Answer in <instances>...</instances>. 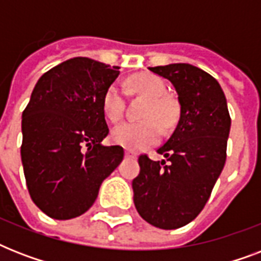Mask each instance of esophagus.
Wrapping results in <instances>:
<instances>
[{"label":"esophagus","mask_w":261,"mask_h":261,"mask_svg":"<svg viewBox=\"0 0 261 261\" xmlns=\"http://www.w3.org/2000/svg\"><path fill=\"white\" fill-rule=\"evenodd\" d=\"M126 157H128V159H137V153L133 150H126Z\"/></svg>","instance_id":"34e87169"}]
</instances>
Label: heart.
<instances>
[{
	"mask_svg": "<svg viewBox=\"0 0 261 261\" xmlns=\"http://www.w3.org/2000/svg\"><path fill=\"white\" fill-rule=\"evenodd\" d=\"M127 87L147 98L141 119L142 122H126L115 127L111 138L120 146L138 150L142 147L154 145L160 138L161 130L171 131L180 118V107L173 98L164 96L167 87L160 77L149 73H142L131 77ZM102 112L112 123L119 122L124 112V96L122 89L112 84L107 88L102 96Z\"/></svg>",
	"mask_w": 261,
	"mask_h": 261,
	"instance_id": "1",
	"label": "heart"
}]
</instances>
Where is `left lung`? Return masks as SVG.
Instances as JSON below:
<instances>
[{
	"instance_id": "obj_1",
	"label": "left lung",
	"mask_w": 261,
	"mask_h": 261,
	"mask_svg": "<svg viewBox=\"0 0 261 261\" xmlns=\"http://www.w3.org/2000/svg\"><path fill=\"white\" fill-rule=\"evenodd\" d=\"M149 70L173 84L180 119L157 150L165 160L139 155L134 204L146 222L172 230L194 221L210 198L226 161L230 115L221 85L202 69L172 63Z\"/></svg>"
}]
</instances>
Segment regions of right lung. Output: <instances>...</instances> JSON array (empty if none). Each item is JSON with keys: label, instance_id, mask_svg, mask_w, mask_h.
<instances>
[{"label": "right lung", "instance_id": "add662e5", "mask_svg": "<svg viewBox=\"0 0 261 261\" xmlns=\"http://www.w3.org/2000/svg\"><path fill=\"white\" fill-rule=\"evenodd\" d=\"M119 67L77 57L39 79L22 112L21 161L31 199L48 217L71 219L94 203L122 163V146H102L110 130L102 96Z\"/></svg>", "mask_w": 261, "mask_h": 261}]
</instances>
